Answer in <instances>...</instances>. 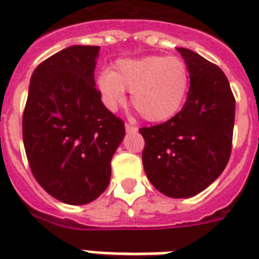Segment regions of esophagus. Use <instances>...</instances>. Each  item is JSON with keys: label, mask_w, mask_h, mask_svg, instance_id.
Segmentation results:
<instances>
[{"label": "esophagus", "mask_w": 259, "mask_h": 259, "mask_svg": "<svg viewBox=\"0 0 259 259\" xmlns=\"http://www.w3.org/2000/svg\"><path fill=\"white\" fill-rule=\"evenodd\" d=\"M124 129H126V132H127V133H136V132H137V127H136V126H133V124H129V123H126L124 124Z\"/></svg>", "instance_id": "1"}]
</instances>
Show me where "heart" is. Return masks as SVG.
I'll return each mask as SVG.
<instances>
[{"mask_svg": "<svg viewBox=\"0 0 259 259\" xmlns=\"http://www.w3.org/2000/svg\"><path fill=\"white\" fill-rule=\"evenodd\" d=\"M104 104L115 109L132 91V105L148 122L172 119L183 108L190 87V72L183 59L166 55H147L119 59L113 70L97 80Z\"/></svg>", "mask_w": 259, "mask_h": 259, "instance_id": "b5f03b06", "label": "heart"}]
</instances>
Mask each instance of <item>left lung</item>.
Masks as SVG:
<instances>
[{
  "instance_id": "8db88e82",
  "label": "left lung",
  "mask_w": 259,
  "mask_h": 259,
  "mask_svg": "<svg viewBox=\"0 0 259 259\" xmlns=\"http://www.w3.org/2000/svg\"><path fill=\"white\" fill-rule=\"evenodd\" d=\"M190 72V90L178 115L141 127L143 165L162 194L189 198L205 190L226 168L232 152L234 101L221 68L191 50L178 48Z\"/></svg>"
}]
</instances>
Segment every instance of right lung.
<instances>
[{
	"label": "right lung",
	"instance_id": "add662e5",
	"mask_svg": "<svg viewBox=\"0 0 259 259\" xmlns=\"http://www.w3.org/2000/svg\"><path fill=\"white\" fill-rule=\"evenodd\" d=\"M100 47L72 46L31 74L22 130L31 174L48 194L70 205L98 198L124 123L101 101L94 69Z\"/></svg>",
	"mask_w": 259,
	"mask_h": 259
}]
</instances>
